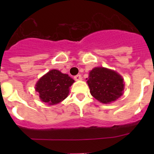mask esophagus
<instances>
[{
    "mask_svg": "<svg viewBox=\"0 0 154 154\" xmlns=\"http://www.w3.org/2000/svg\"><path fill=\"white\" fill-rule=\"evenodd\" d=\"M74 79L76 81H80V80H82V75H77L75 76Z\"/></svg>",
    "mask_w": 154,
    "mask_h": 154,
    "instance_id": "obj_1",
    "label": "esophagus"
}]
</instances>
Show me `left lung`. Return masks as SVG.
<instances>
[{
	"label": "left lung",
	"instance_id": "obj_1",
	"mask_svg": "<svg viewBox=\"0 0 154 154\" xmlns=\"http://www.w3.org/2000/svg\"><path fill=\"white\" fill-rule=\"evenodd\" d=\"M86 79L91 95L101 103L116 101L123 95V79L114 71L106 68H95Z\"/></svg>",
	"mask_w": 154,
	"mask_h": 154
}]
</instances>
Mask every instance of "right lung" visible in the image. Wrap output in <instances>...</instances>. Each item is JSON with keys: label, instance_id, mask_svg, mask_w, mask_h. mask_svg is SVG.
I'll list each match as a JSON object with an SVG mask.
<instances>
[{"label": "right lung", "instance_id": "1", "mask_svg": "<svg viewBox=\"0 0 154 154\" xmlns=\"http://www.w3.org/2000/svg\"><path fill=\"white\" fill-rule=\"evenodd\" d=\"M74 82L67 74L52 69L38 80L35 89L42 102L49 105L58 104L67 97L69 87Z\"/></svg>", "mask_w": 154, "mask_h": 154}]
</instances>
